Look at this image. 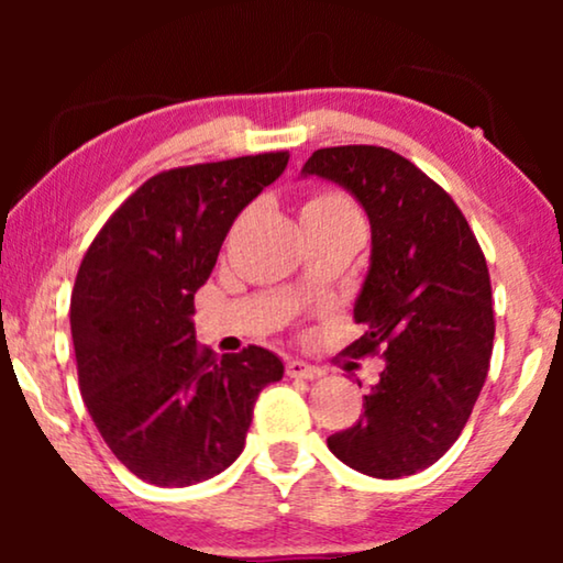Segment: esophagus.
<instances>
[{
	"label": "esophagus",
	"instance_id": "34e87169",
	"mask_svg": "<svg viewBox=\"0 0 563 563\" xmlns=\"http://www.w3.org/2000/svg\"><path fill=\"white\" fill-rule=\"evenodd\" d=\"M287 376H291V379H318V376H322V368L307 364V361L289 358L287 361Z\"/></svg>",
	"mask_w": 563,
	"mask_h": 563
}]
</instances>
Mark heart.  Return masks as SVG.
<instances>
[{"mask_svg": "<svg viewBox=\"0 0 563 563\" xmlns=\"http://www.w3.org/2000/svg\"><path fill=\"white\" fill-rule=\"evenodd\" d=\"M353 207L343 195H335V191H320V195H312L302 205V218H310V214H338V212H351Z\"/></svg>", "mask_w": 563, "mask_h": 563, "instance_id": "heart-1", "label": "heart"}]
</instances>
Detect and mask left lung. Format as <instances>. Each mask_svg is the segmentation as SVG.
Wrapping results in <instances>:
<instances>
[{"label": "left lung", "instance_id": "8db88e82", "mask_svg": "<svg viewBox=\"0 0 563 563\" xmlns=\"http://www.w3.org/2000/svg\"><path fill=\"white\" fill-rule=\"evenodd\" d=\"M302 174L341 184L372 222V266L353 307L364 333L345 353L384 356V372L361 420L328 449L376 479L422 472L456 443L487 379V261L449 191L395 151L320 148Z\"/></svg>", "mask_w": 563, "mask_h": 563}]
</instances>
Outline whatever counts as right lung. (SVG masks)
<instances>
[{
  "label": "right lung",
  "instance_id": "right-lung-1",
  "mask_svg": "<svg viewBox=\"0 0 563 563\" xmlns=\"http://www.w3.org/2000/svg\"><path fill=\"white\" fill-rule=\"evenodd\" d=\"M287 161L276 151L151 176L84 253L71 295L79 389L137 479L189 487L225 472L261 389L284 376L261 345L222 358L199 349L191 314L233 220Z\"/></svg>",
  "mask_w": 563,
  "mask_h": 563
}]
</instances>
